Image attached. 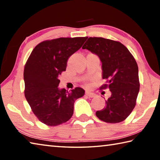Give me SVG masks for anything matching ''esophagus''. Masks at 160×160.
Instances as JSON below:
<instances>
[{
    "label": "esophagus",
    "mask_w": 160,
    "mask_h": 160,
    "mask_svg": "<svg viewBox=\"0 0 160 160\" xmlns=\"http://www.w3.org/2000/svg\"><path fill=\"white\" fill-rule=\"evenodd\" d=\"M85 94L89 97H94V96H95V94H94L92 92H88V91L85 92Z\"/></svg>",
    "instance_id": "1"
}]
</instances>
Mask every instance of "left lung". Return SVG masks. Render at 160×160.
Segmentation results:
<instances>
[{"instance_id":"left-lung-1","label":"left lung","mask_w":160,"mask_h":160,"mask_svg":"<svg viewBox=\"0 0 160 160\" xmlns=\"http://www.w3.org/2000/svg\"><path fill=\"white\" fill-rule=\"evenodd\" d=\"M99 56L102 62V78L107 84L111 97L106 107L96 116L104 122L116 123L125 120L136 104L140 90L138 67L128 48L119 42L102 37H90L82 47Z\"/></svg>"}]
</instances>
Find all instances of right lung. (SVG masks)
Returning <instances> with one entry per match:
<instances>
[{
  "label": "right lung",
  "mask_w": 160,
  "mask_h": 160,
  "mask_svg": "<svg viewBox=\"0 0 160 160\" xmlns=\"http://www.w3.org/2000/svg\"><path fill=\"white\" fill-rule=\"evenodd\" d=\"M88 37L58 38L37 45L24 69L25 96L32 111L42 123L55 126L72 117L74 103L85 90L59 89L58 76L66 69L70 56L82 47Z\"/></svg>",
  "instance_id": "1"
}]
</instances>
